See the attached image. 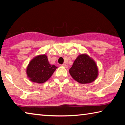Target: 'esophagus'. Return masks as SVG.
<instances>
[{
	"instance_id": "esophagus-1",
	"label": "esophagus",
	"mask_w": 125,
	"mask_h": 125,
	"mask_svg": "<svg viewBox=\"0 0 125 125\" xmlns=\"http://www.w3.org/2000/svg\"><path fill=\"white\" fill-rule=\"evenodd\" d=\"M61 66L64 67V68H68V65H66V64H62V65H61Z\"/></svg>"
}]
</instances>
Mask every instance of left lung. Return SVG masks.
Masks as SVG:
<instances>
[{"label":"left lung","mask_w":125,"mask_h":125,"mask_svg":"<svg viewBox=\"0 0 125 125\" xmlns=\"http://www.w3.org/2000/svg\"><path fill=\"white\" fill-rule=\"evenodd\" d=\"M72 78L80 84L91 83L98 76V69L95 61L87 53L79 55L70 69Z\"/></svg>","instance_id":"8db88e82"}]
</instances>
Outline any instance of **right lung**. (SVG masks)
Listing matches in <instances>:
<instances>
[{
	"label": "right lung",
	"mask_w": 125,
	"mask_h": 125,
	"mask_svg": "<svg viewBox=\"0 0 125 125\" xmlns=\"http://www.w3.org/2000/svg\"><path fill=\"white\" fill-rule=\"evenodd\" d=\"M57 68L54 65L50 64L47 55H39L30 61L26 74L30 81L42 84L49 79Z\"/></svg>",
	"instance_id": "add662e5"
}]
</instances>
